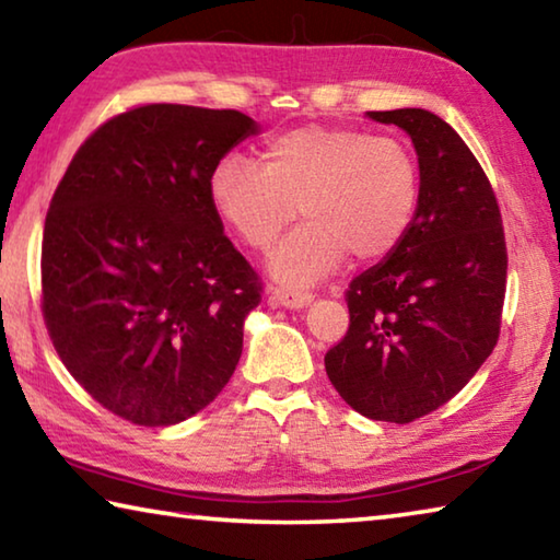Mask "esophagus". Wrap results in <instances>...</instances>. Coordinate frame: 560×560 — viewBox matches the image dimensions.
<instances>
[{
	"mask_svg": "<svg viewBox=\"0 0 560 560\" xmlns=\"http://www.w3.org/2000/svg\"><path fill=\"white\" fill-rule=\"evenodd\" d=\"M271 301L279 303V306H287V308H301V306H306V303L314 301V291L299 289V287H273Z\"/></svg>",
	"mask_w": 560,
	"mask_h": 560,
	"instance_id": "obj_1",
	"label": "esophagus"
}]
</instances>
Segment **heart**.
<instances>
[{"instance_id":"b5f03b06","label":"heart","mask_w":560,"mask_h":560,"mask_svg":"<svg viewBox=\"0 0 560 560\" xmlns=\"http://www.w3.org/2000/svg\"><path fill=\"white\" fill-rule=\"evenodd\" d=\"M420 195V160L407 140L320 122L271 136L261 165L230 153L210 175L214 212L246 249L269 252L299 212L306 220L271 257V271L287 283L326 277L346 254L390 257Z\"/></svg>"}]
</instances>
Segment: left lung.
<instances>
[{
	"instance_id": "8db88e82",
	"label": "left lung",
	"mask_w": 560,
	"mask_h": 560,
	"mask_svg": "<svg viewBox=\"0 0 560 560\" xmlns=\"http://www.w3.org/2000/svg\"><path fill=\"white\" fill-rule=\"evenodd\" d=\"M368 116L410 132L422 195L402 244L348 283L350 324L324 360L355 412L407 424L450 402L494 350L506 240L494 187L457 130L422 108Z\"/></svg>"
}]
</instances>
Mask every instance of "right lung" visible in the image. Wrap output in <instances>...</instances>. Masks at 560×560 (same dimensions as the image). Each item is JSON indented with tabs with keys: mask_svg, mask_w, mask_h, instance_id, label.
<instances>
[{
	"mask_svg": "<svg viewBox=\"0 0 560 560\" xmlns=\"http://www.w3.org/2000/svg\"><path fill=\"white\" fill-rule=\"evenodd\" d=\"M257 132L240 110L143 103L75 150L42 242V314L75 383L108 412L167 428L210 405L264 283L234 249L210 175Z\"/></svg>",
	"mask_w": 560,
	"mask_h": 560,
	"instance_id": "1",
	"label": "right lung"
}]
</instances>
